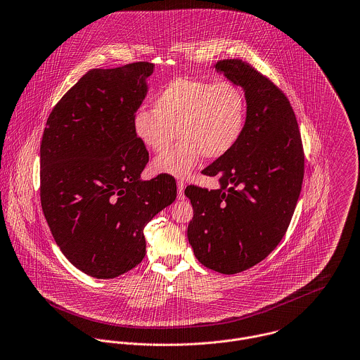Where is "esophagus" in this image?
Masks as SVG:
<instances>
[{
    "label": "esophagus",
    "instance_id": "esophagus-1",
    "mask_svg": "<svg viewBox=\"0 0 360 360\" xmlns=\"http://www.w3.org/2000/svg\"><path fill=\"white\" fill-rule=\"evenodd\" d=\"M186 184L184 181H178V198L182 199L184 198V191H185Z\"/></svg>",
    "mask_w": 360,
    "mask_h": 360
}]
</instances>
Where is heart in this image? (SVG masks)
<instances>
[{
  "label": "heart",
  "mask_w": 360,
  "mask_h": 360,
  "mask_svg": "<svg viewBox=\"0 0 360 360\" xmlns=\"http://www.w3.org/2000/svg\"><path fill=\"white\" fill-rule=\"evenodd\" d=\"M247 123V101L231 81L178 78L154 98L153 110L140 109L133 131L151 151L167 150L176 136L179 143L154 160V171L186 178L205 155L217 160L240 141Z\"/></svg>",
  "instance_id": "heart-1"
}]
</instances>
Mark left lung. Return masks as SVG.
<instances>
[{
	"label": "left lung",
	"mask_w": 360,
	"mask_h": 360,
	"mask_svg": "<svg viewBox=\"0 0 360 360\" xmlns=\"http://www.w3.org/2000/svg\"><path fill=\"white\" fill-rule=\"evenodd\" d=\"M214 68L244 89L247 123L236 147L203 169L220 188L186 186L193 207L188 240L202 265L234 275L264 261L286 234L302 191L304 151L279 86L240 58L220 60Z\"/></svg>",
	"instance_id": "obj_1"
}]
</instances>
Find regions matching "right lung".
I'll use <instances>...</instances> for the list:
<instances>
[{
    "mask_svg": "<svg viewBox=\"0 0 360 360\" xmlns=\"http://www.w3.org/2000/svg\"><path fill=\"white\" fill-rule=\"evenodd\" d=\"M154 64L92 68L50 112L40 143V203L56 244L84 274L113 279L146 255V224L176 198L133 131Z\"/></svg>",
    "mask_w": 360,
    "mask_h": 360,
    "instance_id": "add662e5",
    "label": "right lung"
}]
</instances>
